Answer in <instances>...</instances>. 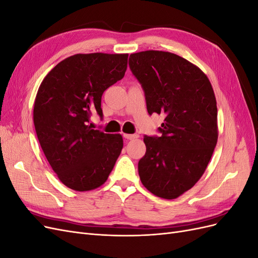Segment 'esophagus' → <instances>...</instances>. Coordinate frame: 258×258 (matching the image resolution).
Masks as SVG:
<instances>
[{
	"label": "esophagus",
	"mask_w": 258,
	"mask_h": 258,
	"mask_svg": "<svg viewBox=\"0 0 258 258\" xmlns=\"http://www.w3.org/2000/svg\"><path fill=\"white\" fill-rule=\"evenodd\" d=\"M139 136L138 135H128V134H123V138L127 140H135L137 139Z\"/></svg>",
	"instance_id": "34e87169"
}]
</instances>
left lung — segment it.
Wrapping results in <instances>:
<instances>
[{
  "label": "left lung",
  "instance_id": "obj_1",
  "mask_svg": "<svg viewBox=\"0 0 258 258\" xmlns=\"http://www.w3.org/2000/svg\"><path fill=\"white\" fill-rule=\"evenodd\" d=\"M129 67L145 92L148 114H163L161 137H144L139 175L147 190L175 199L196 184L217 143L216 99L208 76L175 53H131Z\"/></svg>",
  "mask_w": 258,
  "mask_h": 258
}]
</instances>
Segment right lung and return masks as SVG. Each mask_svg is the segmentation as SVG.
<instances>
[{
	"instance_id": "1",
	"label": "right lung",
	"mask_w": 258,
	"mask_h": 258,
	"mask_svg": "<svg viewBox=\"0 0 258 258\" xmlns=\"http://www.w3.org/2000/svg\"><path fill=\"white\" fill-rule=\"evenodd\" d=\"M128 53H76L60 61L38 87L33 121L38 142L58 178L69 188L88 191L103 185L123 146L121 135L88 124L102 116L103 92L120 81Z\"/></svg>"
}]
</instances>
